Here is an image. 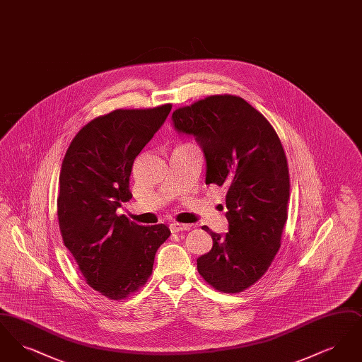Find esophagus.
<instances>
[{"instance_id": "obj_1", "label": "esophagus", "mask_w": 362, "mask_h": 362, "mask_svg": "<svg viewBox=\"0 0 362 362\" xmlns=\"http://www.w3.org/2000/svg\"><path fill=\"white\" fill-rule=\"evenodd\" d=\"M170 229H171V232L176 233V232H180V230H189V229H191V225L173 223V224H170Z\"/></svg>"}]
</instances>
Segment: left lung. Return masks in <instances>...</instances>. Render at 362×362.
<instances>
[{
  "instance_id": "8db88e82",
  "label": "left lung",
  "mask_w": 362,
  "mask_h": 362,
  "mask_svg": "<svg viewBox=\"0 0 362 362\" xmlns=\"http://www.w3.org/2000/svg\"><path fill=\"white\" fill-rule=\"evenodd\" d=\"M173 126L194 136L206 158V185L226 187V235L202 226L211 250L197 259L214 289L240 293L269 270L288 220L289 168L274 127L235 95H213L176 108Z\"/></svg>"
}]
</instances>
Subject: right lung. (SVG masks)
Instances as JSON below:
<instances>
[{
	"label": "right lung",
	"instance_id": "obj_1",
	"mask_svg": "<svg viewBox=\"0 0 362 362\" xmlns=\"http://www.w3.org/2000/svg\"><path fill=\"white\" fill-rule=\"evenodd\" d=\"M171 108H119L98 117L71 139L62 161L57 199L62 240L86 284L111 300L146 284L156 251L171 235L164 224L142 226L117 214L133 197L136 157Z\"/></svg>",
	"mask_w": 362,
	"mask_h": 362
}]
</instances>
